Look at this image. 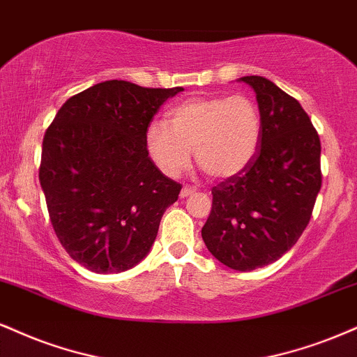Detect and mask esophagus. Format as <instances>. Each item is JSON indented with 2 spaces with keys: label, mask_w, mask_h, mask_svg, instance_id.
<instances>
[{
  "label": "esophagus",
  "mask_w": 357,
  "mask_h": 357,
  "mask_svg": "<svg viewBox=\"0 0 357 357\" xmlns=\"http://www.w3.org/2000/svg\"><path fill=\"white\" fill-rule=\"evenodd\" d=\"M196 190L192 186H183V190H181V192H179V196L181 197H188V196H191L192 192H195Z\"/></svg>",
  "instance_id": "esophagus-1"
}]
</instances>
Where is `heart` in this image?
I'll return each mask as SVG.
<instances>
[{
	"label": "heart",
	"instance_id": "obj_1",
	"mask_svg": "<svg viewBox=\"0 0 357 357\" xmlns=\"http://www.w3.org/2000/svg\"><path fill=\"white\" fill-rule=\"evenodd\" d=\"M261 114L246 94L195 98L167 113L166 123L149 124L146 146L166 176L188 169L191 149L201 169L211 178L241 173L257 151Z\"/></svg>",
	"mask_w": 357,
	"mask_h": 357
}]
</instances>
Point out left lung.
I'll return each instance as SVG.
<instances>
[{
  "instance_id": "obj_1",
  "label": "left lung",
  "mask_w": 357,
  "mask_h": 357,
  "mask_svg": "<svg viewBox=\"0 0 357 357\" xmlns=\"http://www.w3.org/2000/svg\"><path fill=\"white\" fill-rule=\"evenodd\" d=\"M241 81L256 91L257 151L241 173L213 188L201 229L209 252L236 271L271 264L301 238L321 190V141L298 100L263 76Z\"/></svg>"
}]
</instances>
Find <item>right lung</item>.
I'll list each match as a JSON object with an SVG mask.
<instances>
[{
	"label": "right lung",
	"instance_id": "add662e5",
	"mask_svg": "<svg viewBox=\"0 0 357 357\" xmlns=\"http://www.w3.org/2000/svg\"><path fill=\"white\" fill-rule=\"evenodd\" d=\"M183 88L111 79L71 96L43 137L40 183L61 246L93 273H121L148 255L181 184L149 158L146 132Z\"/></svg>",
	"mask_w": 357,
	"mask_h": 357
}]
</instances>
